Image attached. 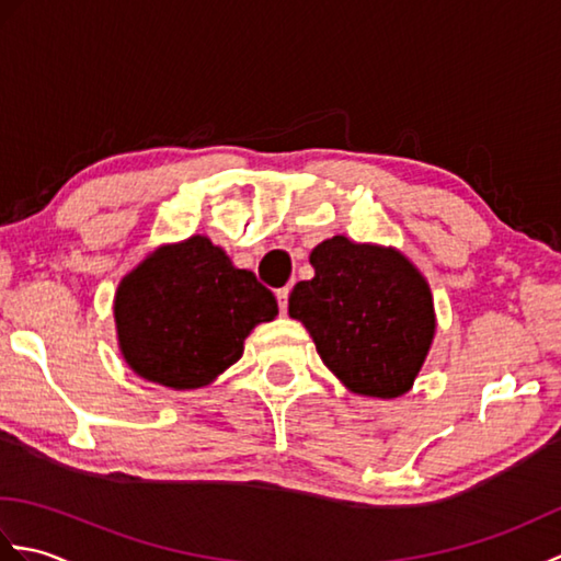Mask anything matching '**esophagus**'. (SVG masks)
Masks as SVG:
<instances>
[{"instance_id":"obj_1","label":"esophagus","mask_w":561,"mask_h":561,"mask_svg":"<svg viewBox=\"0 0 561 561\" xmlns=\"http://www.w3.org/2000/svg\"><path fill=\"white\" fill-rule=\"evenodd\" d=\"M277 304H279V311L282 313L287 311V306H289V287L277 289Z\"/></svg>"}]
</instances>
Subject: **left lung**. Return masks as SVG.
<instances>
[{
	"label": "left lung",
	"mask_w": 561,
	"mask_h": 561,
	"mask_svg": "<svg viewBox=\"0 0 561 561\" xmlns=\"http://www.w3.org/2000/svg\"><path fill=\"white\" fill-rule=\"evenodd\" d=\"M316 277L289 296V316L311 332L320 359L356 396L400 398L436 332L422 272L396 248L332 236L313 248Z\"/></svg>",
	"instance_id": "left-lung-1"
}]
</instances>
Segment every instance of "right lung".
I'll return each mask as SVG.
<instances>
[{"mask_svg":"<svg viewBox=\"0 0 561 561\" xmlns=\"http://www.w3.org/2000/svg\"><path fill=\"white\" fill-rule=\"evenodd\" d=\"M117 344L141 378L173 390L209 386L241 359L250 330L279 313L253 272L207 236L161 245L115 291Z\"/></svg>","mask_w":561,"mask_h":561,"instance_id":"obj_1","label":"right lung"}]
</instances>
